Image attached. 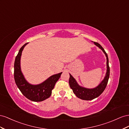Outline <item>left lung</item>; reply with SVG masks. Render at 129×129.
<instances>
[{
    "label": "left lung",
    "mask_w": 129,
    "mask_h": 129,
    "mask_svg": "<svg viewBox=\"0 0 129 129\" xmlns=\"http://www.w3.org/2000/svg\"><path fill=\"white\" fill-rule=\"evenodd\" d=\"M93 43L99 49H101L105 54L106 60H107V61H106V68H107V70H106V73L104 79L102 81V82L97 87L93 88V89H87V88L80 86L76 82V79L73 78L71 74H70V86L71 89H72L73 93L76 94V96L81 99H83V100H92V99L99 96L105 89L109 78L110 68L109 65V59L108 54L100 44L96 42Z\"/></svg>",
    "instance_id": "left-lung-1"
}]
</instances>
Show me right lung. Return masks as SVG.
<instances>
[{"label": "right lung", "instance_id": "1", "mask_svg": "<svg viewBox=\"0 0 129 129\" xmlns=\"http://www.w3.org/2000/svg\"><path fill=\"white\" fill-rule=\"evenodd\" d=\"M26 43L20 49L16 57L14 64V78L18 89L25 97L34 102H42L50 97L55 84L59 79L62 72L50 77L38 85H32L24 78L21 71L20 58Z\"/></svg>", "mask_w": 129, "mask_h": 129}]
</instances>
